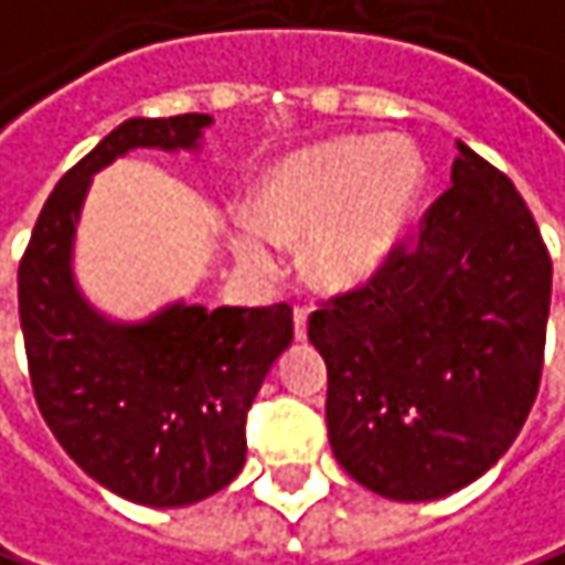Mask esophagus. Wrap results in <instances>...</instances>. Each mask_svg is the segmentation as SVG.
Instances as JSON below:
<instances>
[{"instance_id": "obj_1", "label": "esophagus", "mask_w": 565, "mask_h": 565, "mask_svg": "<svg viewBox=\"0 0 565 565\" xmlns=\"http://www.w3.org/2000/svg\"><path fill=\"white\" fill-rule=\"evenodd\" d=\"M294 335L297 339H307V307H297L294 310Z\"/></svg>"}]
</instances>
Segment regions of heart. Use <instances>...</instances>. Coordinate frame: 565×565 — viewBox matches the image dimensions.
Returning <instances> with one entry per match:
<instances>
[{
    "mask_svg": "<svg viewBox=\"0 0 565 565\" xmlns=\"http://www.w3.org/2000/svg\"><path fill=\"white\" fill-rule=\"evenodd\" d=\"M424 190V158L411 141L335 138L287 158L265 180L255 213L230 223V245L252 275L275 271L278 242H303V271L323 287L369 281Z\"/></svg>",
    "mask_w": 565,
    "mask_h": 565,
    "instance_id": "obj_1",
    "label": "heart"
}]
</instances>
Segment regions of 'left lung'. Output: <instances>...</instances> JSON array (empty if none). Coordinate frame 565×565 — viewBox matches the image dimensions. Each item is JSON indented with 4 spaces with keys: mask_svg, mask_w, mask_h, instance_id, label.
Returning <instances> with one entry per match:
<instances>
[{
    "mask_svg": "<svg viewBox=\"0 0 565 565\" xmlns=\"http://www.w3.org/2000/svg\"><path fill=\"white\" fill-rule=\"evenodd\" d=\"M452 183L369 284L310 313L339 466L394 501L452 494L518 439L543 372L553 262L514 183L456 141Z\"/></svg>",
    "mask_w": 565,
    "mask_h": 565,
    "instance_id": "obj_1",
    "label": "left lung"
}]
</instances>
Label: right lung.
<instances>
[{
  "label": "right lung",
  "mask_w": 565,
  "mask_h": 565,
  "mask_svg": "<svg viewBox=\"0 0 565 565\" xmlns=\"http://www.w3.org/2000/svg\"><path fill=\"white\" fill-rule=\"evenodd\" d=\"M213 119H129L51 190L22 265L19 317L34 401L67 456L99 486L151 508H183L245 466V417L294 339L287 303H171L116 323L74 284V232L89 178L131 148H196Z\"/></svg>",
  "instance_id": "add662e5"
}]
</instances>
